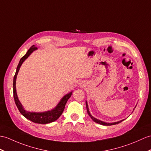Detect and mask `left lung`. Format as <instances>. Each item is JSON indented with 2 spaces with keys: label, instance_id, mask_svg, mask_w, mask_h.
<instances>
[{
  "label": "left lung",
  "instance_id": "left-lung-1",
  "mask_svg": "<svg viewBox=\"0 0 151 151\" xmlns=\"http://www.w3.org/2000/svg\"><path fill=\"white\" fill-rule=\"evenodd\" d=\"M86 108H87V113H88V114L89 115V116H90L92 120H93L94 122H96V123H97V124H100V125H115V124H119V123H120V122H122V121L124 120H120V121H119V122H114V123H106V122H102V121H101V120H98V119H96V118H94V117L93 116H92L90 112H89V111L88 106H87V101H86Z\"/></svg>",
  "mask_w": 151,
  "mask_h": 151
}]
</instances>
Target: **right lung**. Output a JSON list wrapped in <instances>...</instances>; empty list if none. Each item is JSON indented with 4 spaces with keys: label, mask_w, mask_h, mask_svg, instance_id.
Segmentation results:
<instances>
[{
    "label": "right lung",
    "mask_w": 151,
    "mask_h": 151,
    "mask_svg": "<svg viewBox=\"0 0 151 151\" xmlns=\"http://www.w3.org/2000/svg\"><path fill=\"white\" fill-rule=\"evenodd\" d=\"M37 50V47H35V45H32L29 50H28L26 54L21 58L20 60L18 66L17 68L15 75L14 76L13 78V97L14 100H15V102L16 106L19 110L20 113L22 114L24 117L26 118L28 120L30 121L34 122V123L36 124H46L51 123V122H55L57 120V119L60 116L61 114H62L63 111H64L65 104L67 103L68 99L71 97L72 92L66 94L64 97L62 98L60 101L58 103V104L56 106L55 108L51 111H49L46 112H42V113H34V112H28L26 110H24V107H22V104L20 102V101L18 99V96H17V92H16V79H17V76L18 75L19 71L20 69V68L21 65L22 64L24 61L29 57L31 55V53Z\"/></svg>",
    "instance_id": "obj_1"
}]
</instances>
